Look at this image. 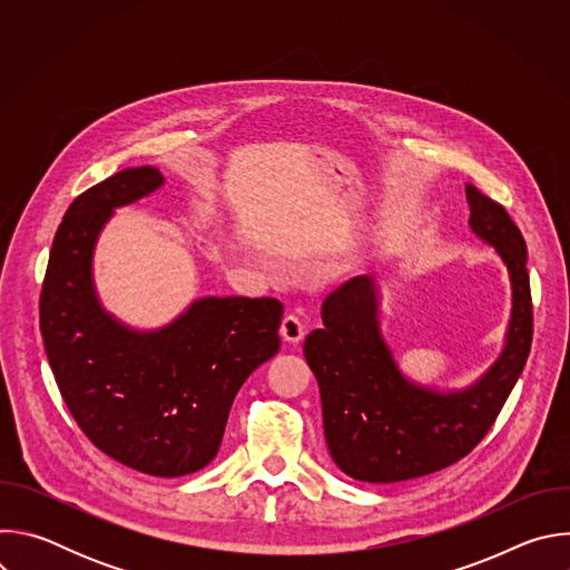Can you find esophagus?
Returning a JSON list of instances; mask_svg holds the SVG:
<instances>
[{
    "label": "esophagus",
    "mask_w": 570,
    "mask_h": 570,
    "mask_svg": "<svg viewBox=\"0 0 570 570\" xmlns=\"http://www.w3.org/2000/svg\"><path fill=\"white\" fill-rule=\"evenodd\" d=\"M304 334H306V327H304V322H302L299 315H295V313L284 315V320H282V336H284L286 343L295 345V343H299L304 338Z\"/></svg>",
    "instance_id": "obj_1"
}]
</instances>
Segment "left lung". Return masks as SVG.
<instances>
[{
	"mask_svg": "<svg viewBox=\"0 0 570 570\" xmlns=\"http://www.w3.org/2000/svg\"><path fill=\"white\" fill-rule=\"evenodd\" d=\"M469 225L497 248L512 282V317L499 361L471 387L438 392L405 379L379 332L376 286L354 277L322 304V330L304 341L334 462L363 482H401L435 473L490 433L532 345L528 248L503 205L466 185Z\"/></svg>",
	"mask_w": 570,
	"mask_h": 570,
	"instance_id": "left-lung-1",
	"label": "left lung"
}]
</instances>
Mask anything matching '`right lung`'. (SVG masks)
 <instances>
[{"instance_id": "obj_1", "label": "right lung", "mask_w": 570, "mask_h": 570, "mask_svg": "<svg viewBox=\"0 0 570 570\" xmlns=\"http://www.w3.org/2000/svg\"><path fill=\"white\" fill-rule=\"evenodd\" d=\"M161 183L153 167L124 169L69 205L42 282L40 332L88 440L130 469L176 478L218 453L238 387L279 352L284 306L273 297H203L157 332H132L101 308L97 236L115 207Z\"/></svg>"}]
</instances>
